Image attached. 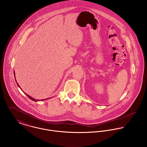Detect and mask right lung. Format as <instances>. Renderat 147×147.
<instances>
[{
    "label": "right lung",
    "mask_w": 147,
    "mask_h": 147,
    "mask_svg": "<svg viewBox=\"0 0 147 147\" xmlns=\"http://www.w3.org/2000/svg\"><path fill=\"white\" fill-rule=\"evenodd\" d=\"M14 75H15V71H14ZM17 84L18 86V87H19L20 88V86H19V85L18 84V83H17ZM26 94V95H27V96H28L29 97V98H30L31 100H33V101H39V100H36V99H35V98H32L31 96H29V95H28V94ZM46 99H47V98H46ZM46 99H45V100H46ZM44 100V99H43V100Z\"/></svg>",
    "instance_id": "add662e5"
}]
</instances>
